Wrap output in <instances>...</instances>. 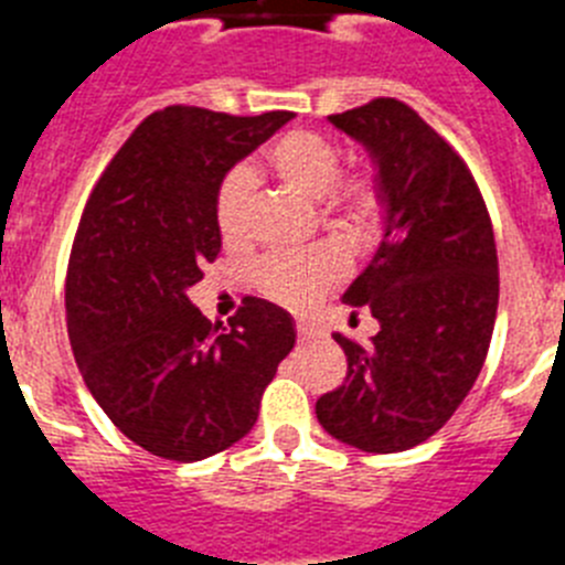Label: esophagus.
I'll return each mask as SVG.
<instances>
[{
	"label": "esophagus",
	"mask_w": 565,
	"mask_h": 565,
	"mask_svg": "<svg viewBox=\"0 0 565 565\" xmlns=\"http://www.w3.org/2000/svg\"><path fill=\"white\" fill-rule=\"evenodd\" d=\"M297 337H299V342H311V339L317 337V331H313L311 326H306V322H299V326H297Z\"/></svg>",
	"instance_id": "1"
}]
</instances>
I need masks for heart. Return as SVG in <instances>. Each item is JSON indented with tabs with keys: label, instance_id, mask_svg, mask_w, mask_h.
Returning <instances> with one entry per match:
<instances>
[{
	"label": "heart",
	"instance_id": "obj_1",
	"mask_svg": "<svg viewBox=\"0 0 565 565\" xmlns=\"http://www.w3.org/2000/svg\"><path fill=\"white\" fill-rule=\"evenodd\" d=\"M344 152L333 138L313 129H291L266 149V169L279 183L319 203V214L348 234H367L387 206L382 174L376 169L342 172ZM214 223L223 246H246L252 232V178L232 174L217 192ZM342 277L339 259L328 252L268 254L254 266L252 282L277 306H313Z\"/></svg>",
	"mask_w": 565,
	"mask_h": 565
}]
</instances>
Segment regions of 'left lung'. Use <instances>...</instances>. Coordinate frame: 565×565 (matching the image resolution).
Returning a JSON list of instances; mask_svg holds the SVG:
<instances>
[{
  "mask_svg": "<svg viewBox=\"0 0 565 565\" xmlns=\"http://www.w3.org/2000/svg\"><path fill=\"white\" fill-rule=\"evenodd\" d=\"M328 121L364 143L387 192L384 234L344 302L379 333L362 348L333 333L348 376L319 396V424L364 452H402L450 422L472 391L498 313L492 221L461 154L396 98Z\"/></svg>",
  "mask_w": 565,
  "mask_h": 565,
  "instance_id": "obj_1",
  "label": "left lung"
}]
</instances>
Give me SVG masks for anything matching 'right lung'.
<instances>
[{"label": "right lung", "mask_w": 565, "mask_h": 565, "mask_svg": "<svg viewBox=\"0 0 565 565\" xmlns=\"http://www.w3.org/2000/svg\"><path fill=\"white\" fill-rule=\"evenodd\" d=\"M294 113H152L89 192L67 266V333L89 393L138 447L169 461L223 452L257 422L294 348V319L246 297L228 328L189 302L221 252L214 203L228 169Z\"/></svg>", "instance_id": "right-lung-1"}]
</instances>
